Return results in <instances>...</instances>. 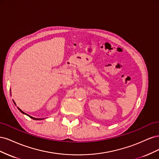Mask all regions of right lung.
Returning a JSON list of instances; mask_svg holds the SVG:
<instances>
[{
    "mask_svg": "<svg viewBox=\"0 0 159 159\" xmlns=\"http://www.w3.org/2000/svg\"><path fill=\"white\" fill-rule=\"evenodd\" d=\"M13 102H14V104H15V105H16V103H15V102H14V101H13ZM18 110H19V111H20V112H21V113H23V114H25V115H28V117H30V118H32V119H35V120H40V119H37V118H34V117H31V116H30V115H27V114H26V113H25V112H23V111H22V110H21V109H20V108H18Z\"/></svg>",
    "mask_w": 159,
    "mask_h": 159,
    "instance_id": "add662e5",
    "label": "right lung"
}]
</instances>
